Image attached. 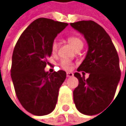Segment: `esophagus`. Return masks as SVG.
<instances>
[{
	"mask_svg": "<svg viewBox=\"0 0 126 126\" xmlns=\"http://www.w3.org/2000/svg\"><path fill=\"white\" fill-rule=\"evenodd\" d=\"M73 75H74V74H73L72 72H67V73H66V76H67L68 78L73 77Z\"/></svg>",
	"mask_w": 126,
	"mask_h": 126,
	"instance_id": "esophagus-1",
	"label": "esophagus"
}]
</instances>
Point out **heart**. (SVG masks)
Wrapping results in <instances>:
<instances>
[{
	"label": "heart",
	"instance_id": "1",
	"mask_svg": "<svg viewBox=\"0 0 126 126\" xmlns=\"http://www.w3.org/2000/svg\"><path fill=\"white\" fill-rule=\"evenodd\" d=\"M68 42L72 46V48L75 50L78 48H81L83 47V41L78 36H72L68 38ZM58 48V43L57 41H54L52 45H51V52L52 54H55L57 51ZM61 67L65 69V70H70L72 66V63L68 60H63L61 61Z\"/></svg>",
	"mask_w": 126,
	"mask_h": 126
}]
</instances>
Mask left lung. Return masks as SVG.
Instances as JSON below:
<instances>
[{
	"label": "left lung",
	"instance_id": "1",
	"mask_svg": "<svg viewBox=\"0 0 126 126\" xmlns=\"http://www.w3.org/2000/svg\"><path fill=\"white\" fill-rule=\"evenodd\" d=\"M81 33L87 44L85 59L74 75L78 86L73 91L76 108L83 114L93 115L110 104L115 95L121 72L118 54L112 40L102 27L93 21L71 23ZM89 73L85 79L83 72Z\"/></svg>",
	"mask_w": 126,
	"mask_h": 126
}]
</instances>
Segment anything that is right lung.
<instances>
[{
  "label": "right lung",
  "mask_w": 126,
  "mask_h": 126,
  "mask_svg": "<svg viewBox=\"0 0 126 126\" xmlns=\"http://www.w3.org/2000/svg\"><path fill=\"white\" fill-rule=\"evenodd\" d=\"M67 23L39 18L19 37L12 57L11 78L18 99L23 108L36 116L51 113L59 89L66 78L65 71H45L51 57V45Z\"/></svg>",
  "instance_id": "right-lung-1"
}]
</instances>
